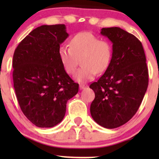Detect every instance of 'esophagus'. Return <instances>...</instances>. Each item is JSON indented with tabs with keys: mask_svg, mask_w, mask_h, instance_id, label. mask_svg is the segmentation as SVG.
Wrapping results in <instances>:
<instances>
[{
	"mask_svg": "<svg viewBox=\"0 0 159 159\" xmlns=\"http://www.w3.org/2000/svg\"><path fill=\"white\" fill-rule=\"evenodd\" d=\"M79 87H80V89H81V90H83V89L87 88V86H86V85H84V84H80V85H79Z\"/></svg>",
	"mask_w": 159,
	"mask_h": 159,
	"instance_id": "obj_1",
	"label": "esophagus"
}]
</instances>
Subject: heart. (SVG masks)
<instances>
[{"label": "heart", "mask_w": 159, "mask_h": 159, "mask_svg": "<svg viewBox=\"0 0 159 159\" xmlns=\"http://www.w3.org/2000/svg\"><path fill=\"white\" fill-rule=\"evenodd\" d=\"M69 45L70 47H60L58 54L68 74L74 73L78 59L81 58L82 67L75 75L78 82L90 81L96 72H105L110 65L113 52L111 43L107 40L99 39L92 33H78L71 39Z\"/></svg>", "instance_id": "b5f03b06"}]
</instances>
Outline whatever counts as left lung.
<instances>
[{
  "instance_id": "1",
  "label": "left lung",
  "mask_w": 159,
  "mask_h": 159,
  "mask_svg": "<svg viewBox=\"0 0 159 159\" xmlns=\"http://www.w3.org/2000/svg\"><path fill=\"white\" fill-rule=\"evenodd\" d=\"M101 34L112 43L110 65L98 81L90 105L93 119L106 129L126 123L136 114L148 87V69L141 43L120 27L102 28Z\"/></svg>"
}]
</instances>
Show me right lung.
I'll return each instance as SVG.
<instances>
[{
    "label": "right lung",
    "instance_id": "1",
    "mask_svg": "<svg viewBox=\"0 0 159 159\" xmlns=\"http://www.w3.org/2000/svg\"><path fill=\"white\" fill-rule=\"evenodd\" d=\"M69 34L65 25H42L19 43L12 59L14 89L23 114L40 128L64 117L66 103L78 92L66 72L58 51Z\"/></svg>",
    "mask_w": 159,
    "mask_h": 159
}]
</instances>
